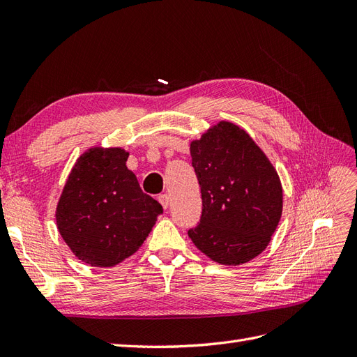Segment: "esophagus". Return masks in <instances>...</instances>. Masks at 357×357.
<instances>
[{
	"label": "esophagus",
	"mask_w": 357,
	"mask_h": 357,
	"mask_svg": "<svg viewBox=\"0 0 357 357\" xmlns=\"http://www.w3.org/2000/svg\"><path fill=\"white\" fill-rule=\"evenodd\" d=\"M159 202L162 204V207H164L165 210L168 208V205H169V195L168 193H162V195H159Z\"/></svg>",
	"instance_id": "1"
}]
</instances>
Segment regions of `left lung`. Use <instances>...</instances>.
<instances>
[{"instance_id":"8db88e82","label":"left lung","mask_w":357,"mask_h":357,"mask_svg":"<svg viewBox=\"0 0 357 357\" xmlns=\"http://www.w3.org/2000/svg\"><path fill=\"white\" fill-rule=\"evenodd\" d=\"M201 186L202 215L188 234L198 250L220 265L236 266L261 255L283 213L277 169L244 129L228 121L190 142Z\"/></svg>"}]
</instances>
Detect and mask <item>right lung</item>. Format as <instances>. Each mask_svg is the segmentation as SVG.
Listing matches in <instances>:
<instances>
[{"instance_id": "add662e5", "label": "right lung", "mask_w": 357, "mask_h": 357, "mask_svg": "<svg viewBox=\"0 0 357 357\" xmlns=\"http://www.w3.org/2000/svg\"><path fill=\"white\" fill-rule=\"evenodd\" d=\"M122 147L93 146L77 158L56 205L55 219L73 255L110 268L143 245L162 205L143 193Z\"/></svg>"}]
</instances>
